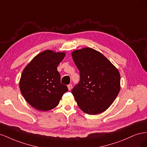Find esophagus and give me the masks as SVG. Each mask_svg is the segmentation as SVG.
Returning <instances> with one entry per match:
<instances>
[{
    "instance_id": "1",
    "label": "esophagus",
    "mask_w": 147,
    "mask_h": 147,
    "mask_svg": "<svg viewBox=\"0 0 147 147\" xmlns=\"http://www.w3.org/2000/svg\"><path fill=\"white\" fill-rule=\"evenodd\" d=\"M67 88H68V89H69V90H72V84H68Z\"/></svg>"
}]
</instances>
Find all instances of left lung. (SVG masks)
<instances>
[{
  "mask_svg": "<svg viewBox=\"0 0 147 147\" xmlns=\"http://www.w3.org/2000/svg\"><path fill=\"white\" fill-rule=\"evenodd\" d=\"M80 80L72 93L83 112L96 115L112 104L120 90L118 69L100 52L84 48L72 53Z\"/></svg>",
  "mask_w": 147,
  "mask_h": 147,
  "instance_id": "obj_1",
  "label": "left lung"
}]
</instances>
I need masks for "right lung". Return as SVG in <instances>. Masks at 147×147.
Returning <instances> with one entry per match:
<instances>
[{
	"label": "right lung",
	"mask_w": 147,
	"mask_h": 147,
	"mask_svg": "<svg viewBox=\"0 0 147 147\" xmlns=\"http://www.w3.org/2000/svg\"><path fill=\"white\" fill-rule=\"evenodd\" d=\"M65 56L64 52L45 50L35 56L23 71L20 88L24 98L35 109L48 111L59 104L68 91L61 83L57 67Z\"/></svg>",
	"instance_id": "add662e5"
}]
</instances>
